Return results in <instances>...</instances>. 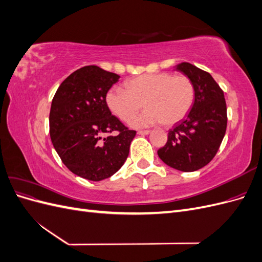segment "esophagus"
Returning a JSON list of instances; mask_svg holds the SVG:
<instances>
[{"instance_id":"1","label":"esophagus","mask_w":262,"mask_h":262,"mask_svg":"<svg viewBox=\"0 0 262 262\" xmlns=\"http://www.w3.org/2000/svg\"><path fill=\"white\" fill-rule=\"evenodd\" d=\"M149 132H150L149 130H139L138 134H140V136H146V134H148Z\"/></svg>"}]
</instances>
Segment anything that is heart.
Wrapping results in <instances>:
<instances>
[{
	"label": "heart",
	"instance_id": "b5f03b06",
	"mask_svg": "<svg viewBox=\"0 0 262 262\" xmlns=\"http://www.w3.org/2000/svg\"><path fill=\"white\" fill-rule=\"evenodd\" d=\"M194 98V84L188 76L161 72L133 77L124 83V89L112 87L105 101L110 112L124 122L137 115L143 102L147 109L133 119L132 124L146 126L161 121L171 125L182 120Z\"/></svg>",
	"mask_w": 262,
	"mask_h": 262
}]
</instances>
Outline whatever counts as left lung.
<instances>
[{
  "label": "left lung",
  "instance_id": "8db88e82",
  "mask_svg": "<svg viewBox=\"0 0 262 262\" xmlns=\"http://www.w3.org/2000/svg\"><path fill=\"white\" fill-rule=\"evenodd\" d=\"M177 70L194 84L195 98L187 118L168 132L166 144L157 150L161 160L181 171H194L216 155L227 126L224 93L210 73L182 62Z\"/></svg>",
  "mask_w": 262,
  "mask_h": 262
}]
</instances>
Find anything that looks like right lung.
Instances as JSON below:
<instances>
[{"instance_id":"obj_1","label":"right lung","mask_w":262,"mask_h":262,"mask_svg":"<svg viewBox=\"0 0 262 262\" xmlns=\"http://www.w3.org/2000/svg\"><path fill=\"white\" fill-rule=\"evenodd\" d=\"M119 77L97 66H86L69 75L52 99V144L71 171L92 181L109 178L121 168L137 134L106 105V94Z\"/></svg>"}]
</instances>
